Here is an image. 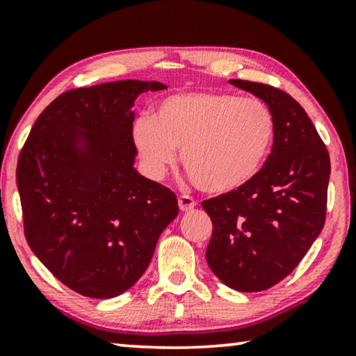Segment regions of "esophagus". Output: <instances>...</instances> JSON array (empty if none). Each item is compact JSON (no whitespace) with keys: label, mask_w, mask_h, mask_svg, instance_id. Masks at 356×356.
<instances>
[{"label":"esophagus","mask_w":356,"mask_h":356,"mask_svg":"<svg viewBox=\"0 0 356 356\" xmlns=\"http://www.w3.org/2000/svg\"><path fill=\"white\" fill-rule=\"evenodd\" d=\"M178 204H179V209H181L183 212L193 211V209L196 207V201H194L191 196H188V194H181V196L178 197Z\"/></svg>","instance_id":"esophagus-1"}]
</instances>
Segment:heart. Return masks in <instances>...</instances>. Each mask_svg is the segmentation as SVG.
Returning a JSON list of instances; mask_svg holds the SVG:
<instances>
[{"label":"heart","instance_id":"1","mask_svg":"<svg viewBox=\"0 0 356 356\" xmlns=\"http://www.w3.org/2000/svg\"><path fill=\"white\" fill-rule=\"evenodd\" d=\"M275 138L269 105L223 92H181L162 99L152 120L139 118L133 143L150 177L181 163L204 193L236 191L259 173Z\"/></svg>","mask_w":356,"mask_h":356}]
</instances>
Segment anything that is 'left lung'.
Wrapping results in <instances>:
<instances>
[{
	"label": "left lung",
	"mask_w": 356,
	"mask_h": 356,
	"mask_svg": "<svg viewBox=\"0 0 356 356\" xmlns=\"http://www.w3.org/2000/svg\"><path fill=\"white\" fill-rule=\"evenodd\" d=\"M269 105L275 118L272 152L236 191L202 201L212 220L206 259L223 284L262 291L295 270L323 230L330 159L303 106L286 92L232 79Z\"/></svg>",
	"instance_id": "obj_1"
}]
</instances>
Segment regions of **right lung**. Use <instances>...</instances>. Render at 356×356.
I'll return each mask as SVG.
<instances>
[{"label":"right lung","instance_id":"1","mask_svg":"<svg viewBox=\"0 0 356 356\" xmlns=\"http://www.w3.org/2000/svg\"><path fill=\"white\" fill-rule=\"evenodd\" d=\"M157 81H116L58 95L33 123L17 160L24 235L67 289L113 298L147 269L178 216L172 189L133 167L134 102ZM88 131V150L74 143Z\"/></svg>","mask_w":356,"mask_h":356}]
</instances>
